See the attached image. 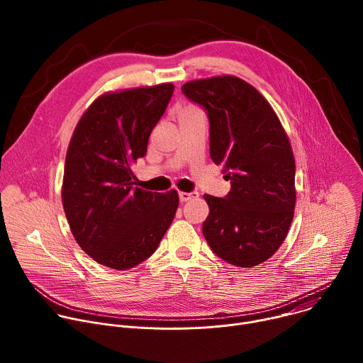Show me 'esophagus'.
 I'll list each match as a JSON object with an SVG mask.
<instances>
[{
  "instance_id": "obj_1",
  "label": "esophagus",
  "mask_w": 363,
  "mask_h": 363,
  "mask_svg": "<svg viewBox=\"0 0 363 363\" xmlns=\"http://www.w3.org/2000/svg\"><path fill=\"white\" fill-rule=\"evenodd\" d=\"M196 195H198L196 192H179V199H181V202H186V201L195 198Z\"/></svg>"
}]
</instances>
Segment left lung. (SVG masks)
<instances>
[{
	"label": "left lung",
	"mask_w": 363,
	"mask_h": 363,
	"mask_svg": "<svg viewBox=\"0 0 363 363\" xmlns=\"http://www.w3.org/2000/svg\"><path fill=\"white\" fill-rule=\"evenodd\" d=\"M182 93L206 111L210 155L231 191L205 194L210 214L202 233L211 250L237 267L264 263L283 244L296 205V164L270 103L235 76L192 80Z\"/></svg>",
	"instance_id": "obj_1"
}]
</instances>
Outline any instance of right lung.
<instances>
[{
    "mask_svg": "<svg viewBox=\"0 0 363 363\" xmlns=\"http://www.w3.org/2000/svg\"><path fill=\"white\" fill-rule=\"evenodd\" d=\"M174 93L172 83L97 97L69 143L62 186L72 234L94 262L128 270L158 248L178 210L175 189H140L132 165Z\"/></svg>",
    "mask_w": 363,
    "mask_h": 363,
    "instance_id": "add662e5",
    "label": "right lung"
}]
</instances>
